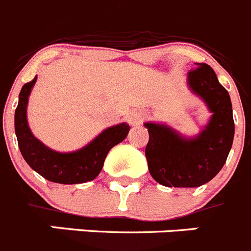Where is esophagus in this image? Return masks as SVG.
Segmentation results:
<instances>
[{
  "label": "esophagus",
  "instance_id": "obj_1",
  "mask_svg": "<svg viewBox=\"0 0 251 251\" xmlns=\"http://www.w3.org/2000/svg\"><path fill=\"white\" fill-rule=\"evenodd\" d=\"M143 118L144 117L142 113H133L132 116L129 117V123L132 124V126H137V124H141Z\"/></svg>",
  "mask_w": 251,
  "mask_h": 251
}]
</instances>
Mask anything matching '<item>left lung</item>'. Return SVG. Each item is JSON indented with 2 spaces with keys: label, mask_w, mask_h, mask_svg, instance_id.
Returning <instances> with one entry per match:
<instances>
[{
  "label": "left lung",
  "mask_w": 251,
  "mask_h": 251,
  "mask_svg": "<svg viewBox=\"0 0 251 251\" xmlns=\"http://www.w3.org/2000/svg\"><path fill=\"white\" fill-rule=\"evenodd\" d=\"M187 84L211 113L201 132L185 137L167 124L144 123L149 133L146 147L149 173L164 187L197 188L208 183L219 173L233 146L235 127L230 96L213 68L195 63Z\"/></svg>",
  "instance_id": "obj_1"
}]
</instances>
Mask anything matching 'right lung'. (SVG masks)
Segmentation results:
<instances>
[{
  "label": "right lung",
  "mask_w": 251,
  "mask_h": 251,
  "mask_svg": "<svg viewBox=\"0 0 251 251\" xmlns=\"http://www.w3.org/2000/svg\"><path fill=\"white\" fill-rule=\"evenodd\" d=\"M36 80L37 75L22 87L15 112V132L22 157L34 172L53 183L80 184L93 180L102 171L108 151L126 139L130 127L119 123L105 128L77 151H53L34 137L27 121L28 98Z\"/></svg>",
  "instance_id": "1"
}]
</instances>
